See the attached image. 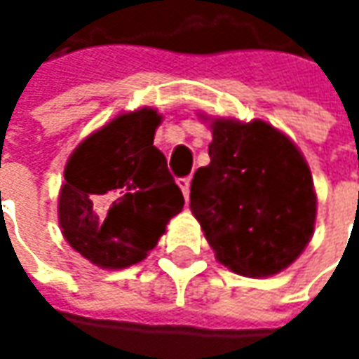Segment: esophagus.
<instances>
[{
    "instance_id": "1",
    "label": "esophagus",
    "mask_w": 359,
    "mask_h": 359,
    "mask_svg": "<svg viewBox=\"0 0 359 359\" xmlns=\"http://www.w3.org/2000/svg\"><path fill=\"white\" fill-rule=\"evenodd\" d=\"M189 184H191V180L189 177H180L177 180V186L182 187V191H184V198H189Z\"/></svg>"
}]
</instances>
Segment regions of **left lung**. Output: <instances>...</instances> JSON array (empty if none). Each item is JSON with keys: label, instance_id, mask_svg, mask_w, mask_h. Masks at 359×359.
Returning a JSON list of instances; mask_svg holds the SVG:
<instances>
[{"label": "left lung", "instance_id": "1", "mask_svg": "<svg viewBox=\"0 0 359 359\" xmlns=\"http://www.w3.org/2000/svg\"><path fill=\"white\" fill-rule=\"evenodd\" d=\"M212 135V161L191 180V214L219 264L248 278L280 273L313 233L310 168L296 144L262 119H214Z\"/></svg>", "mask_w": 359, "mask_h": 359}]
</instances>
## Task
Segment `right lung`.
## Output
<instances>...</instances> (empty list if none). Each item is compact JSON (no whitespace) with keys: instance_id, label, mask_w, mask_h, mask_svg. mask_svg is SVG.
Listing matches in <instances>:
<instances>
[{"instance_id":"add662e5","label":"right lung","mask_w":359,"mask_h":359,"mask_svg":"<svg viewBox=\"0 0 359 359\" xmlns=\"http://www.w3.org/2000/svg\"><path fill=\"white\" fill-rule=\"evenodd\" d=\"M159 123L151 107L121 114L65 163L60 226L69 245L100 268L142 262L184 208L165 156L154 145Z\"/></svg>"}]
</instances>
